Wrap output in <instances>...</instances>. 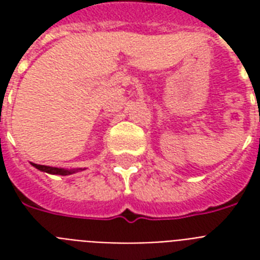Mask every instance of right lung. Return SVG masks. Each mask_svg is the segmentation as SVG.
<instances>
[{
    "label": "right lung",
    "instance_id": "add662e5",
    "mask_svg": "<svg viewBox=\"0 0 260 260\" xmlns=\"http://www.w3.org/2000/svg\"><path fill=\"white\" fill-rule=\"evenodd\" d=\"M32 166L36 167L38 170L44 171V173L48 174H54V175H70V174H74L78 171L77 170H66V169H58V167H50V166H43V165H36V163H32ZM79 170H82V169H79Z\"/></svg>",
    "mask_w": 260,
    "mask_h": 260
}]
</instances>
